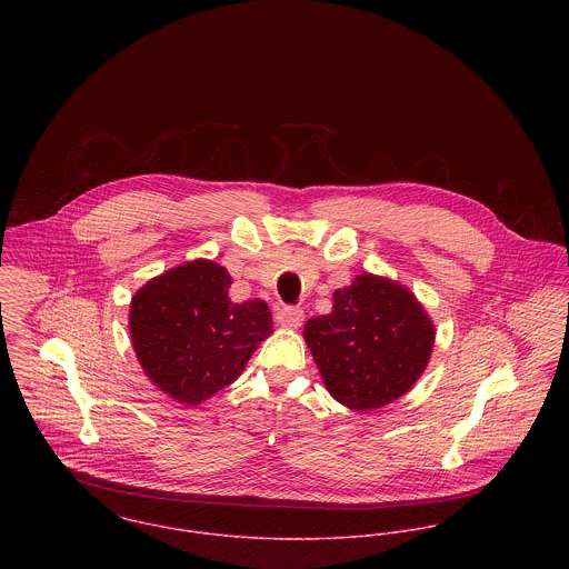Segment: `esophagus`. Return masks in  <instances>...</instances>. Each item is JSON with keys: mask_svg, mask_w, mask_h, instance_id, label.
I'll return each mask as SVG.
<instances>
[{"mask_svg": "<svg viewBox=\"0 0 569 569\" xmlns=\"http://www.w3.org/2000/svg\"><path fill=\"white\" fill-rule=\"evenodd\" d=\"M276 322L282 328H300L305 322V311L300 307H284L276 313Z\"/></svg>", "mask_w": 569, "mask_h": 569, "instance_id": "1", "label": "esophagus"}]
</instances>
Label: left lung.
I'll return each mask as SVG.
<instances>
[{"mask_svg":"<svg viewBox=\"0 0 569 569\" xmlns=\"http://www.w3.org/2000/svg\"><path fill=\"white\" fill-rule=\"evenodd\" d=\"M330 397L355 411L401 399L425 372L436 326L397 280L359 273L332 293V311L305 326Z\"/></svg>","mask_w":569,"mask_h":569,"instance_id":"obj_1","label":"left lung"}]
</instances>
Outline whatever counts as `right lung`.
Returning <instances> with one entry per match:
<instances>
[{
	"label": "right lung",
	"mask_w": 569,
	"mask_h": 569,
	"mask_svg": "<svg viewBox=\"0 0 569 569\" xmlns=\"http://www.w3.org/2000/svg\"><path fill=\"white\" fill-rule=\"evenodd\" d=\"M232 276L197 258L136 291L129 332L144 375L181 406H199L234 383L273 330L267 302L234 305Z\"/></svg>",
	"instance_id": "add662e5"
}]
</instances>
